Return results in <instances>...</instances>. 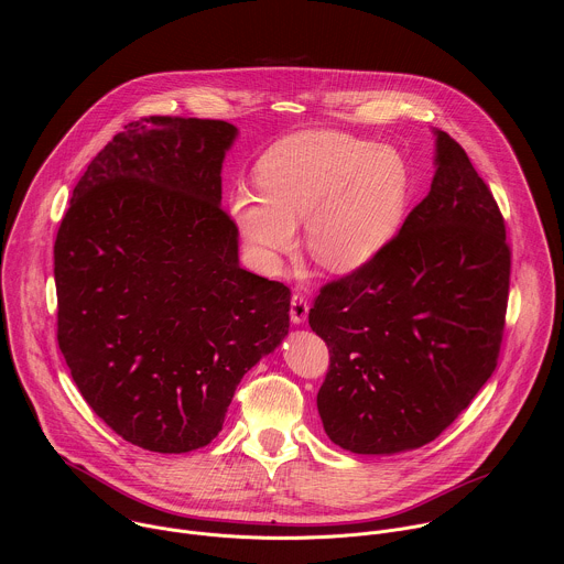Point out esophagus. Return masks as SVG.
<instances>
[{
  "mask_svg": "<svg viewBox=\"0 0 564 564\" xmlns=\"http://www.w3.org/2000/svg\"><path fill=\"white\" fill-rule=\"evenodd\" d=\"M307 310H310V305H307L305 294L292 292V299H290V318H292V324H303V321L307 318Z\"/></svg>",
  "mask_w": 564,
  "mask_h": 564,
  "instance_id": "1",
  "label": "esophagus"
}]
</instances>
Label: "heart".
Segmentation results:
<instances>
[{
	"mask_svg": "<svg viewBox=\"0 0 564 564\" xmlns=\"http://www.w3.org/2000/svg\"><path fill=\"white\" fill-rule=\"evenodd\" d=\"M254 174L261 196L238 189L231 214L270 263L294 248V225L307 223L312 259L330 272H355L390 243L406 212L404 158L339 131L281 138Z\"/></svg>",
	"mask_w": 564,
	"mask_h": 564,
	"instance_id": "1",
	"label": "heart"
}]
</instances>
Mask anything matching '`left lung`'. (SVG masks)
I'll list each match as a JSON object with an SVG mask.
<instances>
[{
  "label": "left lung",
  "instance_id": "obj_1",
  "mask_svg": "<svg viewBox=\"0 0 564 564\" xmlns=\"http://www.w3.org/2000/svg\"><path fill=\"white\" fill-rule=\"evenodd\" d=\"M435 160L429 196L390 243L321 288L307 316L330 352L318 415L350 453L433 442L498 366L511 276L505 216L446 131Z\"/></svg>",
  "mask_w": 564,
  "mask_h": 564
}]
</instances>
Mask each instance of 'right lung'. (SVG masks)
<instances>
[{
    "mask_svg": "<svg viewBox=\"0 0 564 564\" xmlns=\"http://www.w3.org/2000/svg\"><path fill=\"white\" fill-rule=\"evenodd\" d=\"M236 127L149 116L91 160L59 223L57 344L94 413L153 453L207 446L290 328V288L238 265L220 207Z\"/></svg>",
    "mask_w": 564,
    "mask_h": 564,
    "instance_id": "1",
    "label": "right lung"
}]
</instances>
